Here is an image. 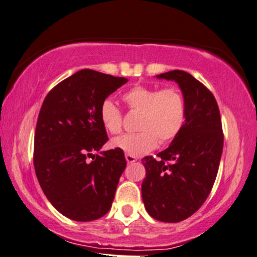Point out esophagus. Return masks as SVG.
I'll use <instances>...</instances> for the list:
<instances>
[{"instance_id": "esophagus-1", "label": "esophagus", "mask_w": 257, "mask_h": 257, "mask_svg": "<svg viewBox=\"0 0 257 257\" xmlns=\"http://www.w3.org/2000/svg\"><path fill=\"white\" fill-rule=\"evenodd\" d=\"M125 160L128 164H133V162L136 161V158L134 155H131V154H125Z\"/></svg>"}]
</instances>
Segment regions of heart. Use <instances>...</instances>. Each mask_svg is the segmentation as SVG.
Listing matches in <instances>:
<instances>
[{"label":"heart","instance_id":"b5f03b06","mask_svg":"<svg viewBox=\"0 0 257 257\" xmlns=\"http://www.w3.org/2000/svg\"><path fill=\"white\" fill-rule=\"evenodd\" d=\"M123 102L131 111L140 112L135 134H124L111 140V147L126 154H146L160 144H167L179 134L186 119V103L178 89L138 85L125 91ZM100 121L111 134L122 131V112L110 99L100 104Z\"/></svg>","mask_w":257,"mask_h":257}]
</instances>
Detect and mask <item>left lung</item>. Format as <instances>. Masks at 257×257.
Instances as JSON below:
<instances>
[{
    "label": "left lung",
    "mask_w": 257,
    "mask_h": 257,
    "mask_svg": "<svg viewBox=\"0 0 257 257\" xmlns=\"http://www.w3.org/2000/svg\"><path fill=\"white\" fill-rule=\"evenodd\" d=\"M157 77L179 84L186 119L158 159H142V200L153 218L178 223L192 216L212 190L223 152L222 121L212 92L190 73L174 70Z\"/></svg>",
    "instance_id": "obj_1"
}]
</instances>
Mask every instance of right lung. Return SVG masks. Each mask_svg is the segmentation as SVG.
Returning a JSON list of instances; mask_svg holds the SVG:
<instances>
[{"mask_svg": "<svg viewBox=\"0 0 257 257\" xmlns=\"http://www.w3.org/2000/svg\"><path fill=\"white\" fill-rule=\"evenodd\" d=\"M126 82L84 69L54 86L42 103L34 136L35 173L45 196L67 218L90 222L111 207L126 161L118 148L95 154L109 140L99 109Z\"/></svg>", "mask_w": 257, "mask_h": 257, "instance_id": "add662e5", "label": "right lung"}]
</instances>
